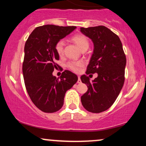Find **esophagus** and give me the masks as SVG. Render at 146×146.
<instances>
[{"instance_id": "obj_1", "label": "esophagus", "mask_w": 146, "mask_h": 146, "mask_svg": "<svg viewBox=\"0 0 146 146\" xmlns=\"http://www.w3.org/2000/svg\"><path fill=\"white\" fill-rule=\"evenodd\" d=\"M78 84H80V83H81V80H80V76H78Z\"/></svg>"}]
</instances>
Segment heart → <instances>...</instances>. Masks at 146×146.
Instances as JSON below:
<instances>
[{
    "label": "heart",
    "instance_id": "1",
    "mask_svg": "<svg viewBox=\"0 0 146 146\" xmlns=\"http://www.w3.org/2000/svg\"><path fill=\"white\" fill-rule=\"evenodd\" d=\"M72 40H73L77 46L80 48V50L83 49L84 48H88L89 45L88 38L86 36L83 34H76L72 37ZM64 42L62 40H60L56 42L55 45V49L59 56H62L64 53ZM84 65V62L82 60L80 61H70L66 64V66L71 69V71L74 72H78L80 71V68Z\"/></svg>",
    "mask_w": 146,
    "mask_h": 146
}]
</instances>
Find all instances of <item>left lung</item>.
<instances>
[{"label":"left lung","mask_w":146,"mask_h":146,"mask_svg":"<svg viewBox=\"0 0 146 146\" xmlns=\"http://www.w3.org/2000/svg\"><path fill=\"white\" fill-rule=\"evenodd\" d=\"M80 30L94 44L86 74H98L92 82L86 75L81 76L82 82L88 86L81 102L86 110L100 113L113 104L121 91L125 81L126 58L119 38L108 28L100 25L81 27Z\"/></svg>","instance_id":"8db88e82"}]
</instances>
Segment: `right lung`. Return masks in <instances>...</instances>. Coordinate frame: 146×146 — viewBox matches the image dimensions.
Wrapping results in <instances>:
<instances>
[{"mask_svg":"<svg viewBox=\"0 0 146 146\" xmlns=\"http://www.w3.org/2000/svg\"><path fill=\"white\" fill-rule=\"evenodd\" d=\"M75 28L53 25L38 27L25 42L23 63L25 87L34 105L44 113L59 110L64 104L66 90L78 80L75 73L68 70L63 71L60 78L52 75L59 66L56 63L59 55L55 45Z\"/></svg>","mask_w":146,"mask_h":146,"instance_id":"1","label":"right lung"}]
</instances>
